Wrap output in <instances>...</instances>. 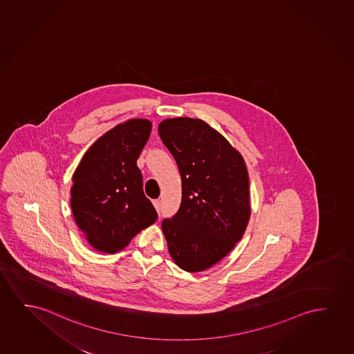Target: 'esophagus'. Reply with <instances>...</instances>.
I'll list each match as a JSON object with an SVG mask.
<instances>
[{
    "label": "esophagus",
    "mask_w": 354,
    "mask_h": 354,
    "mask_svg": "<svg viewBox=\"0 0 354 354\" xmlns=\"http://www.w3.org/2000/svg\"><path fill=\"white\" fill-rule=\"evenodd\" d=\"M153 205H155L156 210L160 213V199H155L153 201Z\"/></svg>",
    "instance_id": "34e87169"
}]
</instances>
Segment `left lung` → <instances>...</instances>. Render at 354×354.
I'll return each instance as SVG.
<instances>
[{"label": "left lung", "instance_id": "1", "mask_svg": "<svg viewBox=\"0 0 354 354\" xmlns=\"http://www.w3.org/2000/svg\"><path fill=\"white\" fill-rule=\"evenodd\" d=\"M183 181L178 213L162 221L170 257L184 271L218 263L241 241L250 218L249 176L242 155L208 123L189 117L158 126Z\"/></svg>", "mask_w": 354, "mask_h": 354}]
</instances>
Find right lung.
Segmentation results:
<instances>
[{"instance_id":"1","label":"right lung","mask_w":354,"mask_h":354,"mask_svg":"<svg viewBox=\"0 0 354 354\" xmlns=\"http://www.w3.org/2000/svg\"><path fill=\"white\" fill-rule=\"evenodd\" d=\"M151 128L144 118L112 128L89 147L73 173V218L97 252H120L158 218L136 165Z\"/></svg>"}]
</instances>
